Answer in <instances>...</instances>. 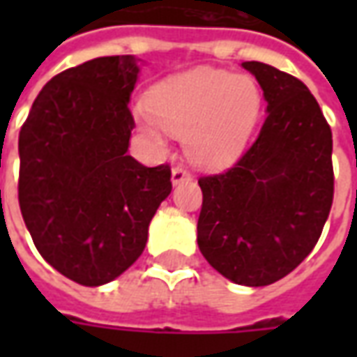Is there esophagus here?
I'll return each mask as SVG.
<instances>
[{"mask_svg": "<svg viewBox=\"0 0 357 357\" xmlns=\"http://www.w3.org/2000/svg\"><path fill=\"white\" fill-rule=\"evenodd\" d=\"M191 179V174L185 170V168H174L172 170V185H179V183H183V181H189Z\"/></svg>", "mask_w": 357, "mask_h": 357, "instance_id": "34e87169", "label": "esophagus"}]
</instances>
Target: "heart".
I'll return each mask as SVG.
<instances>
[{"label":"heart","mask_w":357,"mask_h":357,"mask_svg":"<svg viewBox=\"0 0 357 357\" xmlns=\"http://www.w3.org/2000/svg\"><path fill=\"white\" fill-rule=\"evenodd\" d=\"M260 109L255 78L201 66L156 84L137 105L135 120L156 147H164V130L183 135L197 166L222 170L245 151Z\"/></svg>","instance_id":"obj_1"}]
</instances>
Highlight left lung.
<instances>
[{"instance_id":"8db88e82","label":"left lung","mask_w":357,"mask_h":357,"mask_svg":"<svg viewBox=\"0 0 357 357\" xmlns=\"http://www.w3.org/2000/svg\"><path fill=\"white\" fill-rule=\"evenodd\" d=\"M241 66L260 84L268 116L233 168L199 179L197 243L225 279L266 287L291 273L321 235L333 204V135L298 78L258 61Z\"/></svg>"}]
</instances>
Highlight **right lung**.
Listing matches in <instances>:
<instances>
[{
    "mask_svg": "<svg viewBox=\"0 0 357 357\" xmlns=\"http://www.w3.org/2000/svg\"><path fill=\"white\" fill-rule=\"evenodd\" d=\"M135 55L91 59L51 78L19 135V204L45 262L84 287L124 273L170 195V168L130 156Z\"/></svg>",
    "mask_w": 357,
    "mask_h": 357,
    "instance_id": "add662e5",
    "label": "right lung"
}]
</instances>
